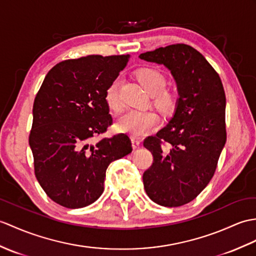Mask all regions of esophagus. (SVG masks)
Instances as JSON below:
<instances>
[{"label": "esophagus", "mask_w": 256, "mask_h": 256, "mask_svg": "<svg viewBox=\"0 0 256 256\" xmlns=\"http://www.w3.org/2000/svg\"><path fill=\"white\" fill-rule=\"evenodd\" d=\"M140 145V140L138 138H132V146L133 148H138Z\"/></svg>", "instance_id": "obj_1"}]
</instances>
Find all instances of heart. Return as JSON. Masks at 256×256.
I'll list each match as a JSON object with an SVG mask.
<instances>
[{
	"mask_svg": "<svg viewBox=\"0 0 256 256\" xmlns=\"http://www.w3.org/2000/svg\"><path fill=\"white\" fill-rule=\"evenodd\" d=\"M138 78L146 90L152 94V101L159 108L164 110L174 108L176 102V94L171 89L164 88L167 85V76L162 70L155 68H142L138 72ZM104 99L110 110L114 112L122 111L124 104L120 94L118 80H114L106 87ZM159 123L160 118L154 110L133 109L118 118L116 126L121 132L138 138L156 128Z\"/></svg>",
	"mask_w": 256,
	"mask_h": 256,
	"instance_id": "heart-1",
	"label": "heart"
}]
</instances>
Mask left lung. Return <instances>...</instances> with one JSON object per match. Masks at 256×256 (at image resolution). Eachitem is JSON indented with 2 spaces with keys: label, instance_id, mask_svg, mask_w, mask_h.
Here are the masks:
<instances>
[{
  "label": "left lung",
  "instance_id": "1",
  "mask_svg": "<svg viewBox=\"0 0 256 256\" xmlns=\"http://www.w3.org/2000/svg\"><path fill=\"white\" fill-rule=\"evenodd\" d=\"M140 58L167 66L179 90L168 126L144 140L154 160L142 174L152 202L179 207L198 198L216 171L227 140L224 86L215 68L191 46L170 44Z\"/></svg>",
  "mask_w": 256,
  "mask_h": 256
}]
</instances>
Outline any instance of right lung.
<instances>
[{"mask_svg":"<svg viewBox=\"0 0 256 256\" xmlns=\"http://www.w3.org/2000/svg\"><path fill=\"white\" fill-rule=\"evenodd\" d=\"M130 58L92 54L62 61L36 94L29 134L34 174L58 205L82 208L96 202L110 162L132 152L124 133L94 142L114 123L104 92Z\"/></svg>","mask_w":256,"mask_h":256,"instance_id":"add662e5","label":"right lung"}]
</instances>
